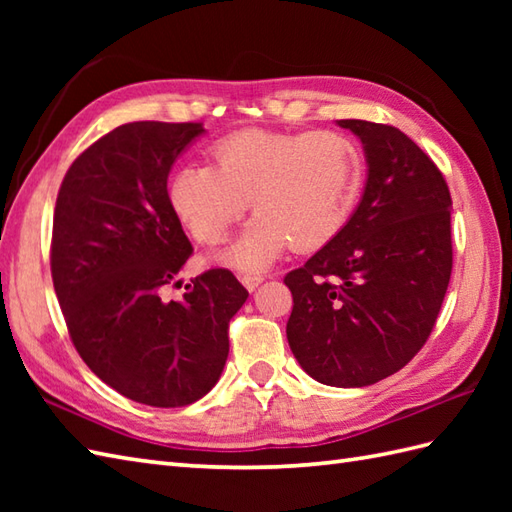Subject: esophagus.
I'll use <instances>...</instances> for the list:
<instances>
[{
    "mask_svg": "<svg viewBox=\"0 0 512 512\" xmlns=\"http://www.w3.org/2000/svg\"><path fill=\"white\" fill-rule=\"evenodd\" d=\"M239 279H242V284H244V288H246L248 292L257 290V286L262 284V281H264V277H262V275H255V273H246V275H242Z\"/></svg>",
    "mask_w": 512,
    "mask_h": 512,
    "instance_id": "34e87169",
    "label": "esophagus"
}]
</instances>
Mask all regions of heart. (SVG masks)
I'll use <instances>...</instances> for the list:
<instances>
[{
  "instance_id": "obj_1",
  "label": "heart",
  "mask_w": 512,
  "mask_h": 512,
  "mask_svg": "<svg viewBox=\"0 0 512 512\" xmlns=\"http://www.w3.org/2000/svg\"><path fill=\"white\" fill-rule=\"evenodd\" d=\"M211 165L189 162L169 178V204L184 228L211 244L248 200L257 211L213 259L237 270H264L292 244L317 250L350 222L365 160L350 136L242 129L211 147Z\"/></svg>"
}]
</instances>
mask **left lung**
I'll list each match as a JSON object with an SVG mask.
<instances>
[{
  "label": "left lung",
  "instance_id": "1",
  "mask_svg": "<svg viewBox=\"0 0 512 512\" xmlns=\"http://www.w3.org/2000/svg\"><path fill=\"white\" fill-rule=\"evenodd\" d=\"M361 140L367 178L350 222L286 275L290 350L330 387H367L405 367L447 295L451 195L433 160L391 125L336 121Z\"/></svg>",
  "mask_w": 512,
  "mask_h": 512
}]
</instances>
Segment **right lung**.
<instances>
[{"mask_svg":"<svg viewBox=\"0 0 512 512\" xmlns=\"http://www.w3.org/2000/svg\"><path fill=\"white\" fill-rule=\"evenodd\" d=\"M200 123L116 127L72 162L52 224V281L76 352L118 394L149 407H184L209 394L228 356V321L246 288L231 270L191 279V255L167 195L173 162Z\"/></svg>","mask_w":512,"mask_h":512,"instance_id":"right-lung-1","label":"right lung"}]
</instances>
